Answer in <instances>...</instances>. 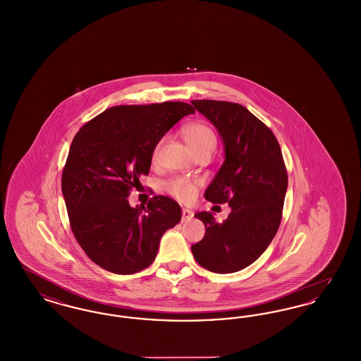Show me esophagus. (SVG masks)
I'll use <instances>...</instances> for the list:
<instances>
[{
	"instance_id": "obj_1",
	"label": "esophagus",
	"mask_w": 361,
	"mask_h": 361,
	"mask_svg": "<svg viewBox=\"0 0 361 361\" xmlns=\"http://www.w3.org/2000/svg\"><path fill=\"white\" fill-rule=\"evenodd\" d=\"M193 218V211L189 208H183V222L190 221Z\"/></svg>"
}]
</instances>
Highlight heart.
<instances>
[{
  "label": "heart",
  "mask_w": 361,
  "mask_h": 361,
  "mask_svg": "<svg viewBox=\"0 0 361 361\" xmlns=\"http://www.w3.org/2000/svg\"><path fill=\"white\" fill-rule=\"evenodd\" d=\"M181 134L184 140L187 142L189 149L195 155L204 154V153L211 154L216 147V135L212 131V128L208 127L204 123H200V121L188 123L181 128ZM159 146L161 143H158L154 147L153 161H155L158 157ZM197 187L199 184L196 181L177 177L166 184V190L180 202H189L195 197Z\"/></svg>",
  "instance_id": "b5f03b06"
}]
</instances>
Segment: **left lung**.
I'll return each mask as SVG.
<instances>
[{"mask_svg":"<svg viewBox=\"0 0 361 361\" xmlns=\"http://www.w3.org/2000/svg\"><path fill=\"white\" fill-rule=\"evenodd\" d=\"M192 104L216 127L224 146V164L204 197L214 204L228 203L231 212L221 224L211 212H197L206 234L190 250L211 272H238L265 252L277 233L288 185L284 159L274 133L240 104Z\"/></svg>","mask_w":361,"mask_h":361,"instance_id":"8db88e82","label":"left lung"}]
</instances>
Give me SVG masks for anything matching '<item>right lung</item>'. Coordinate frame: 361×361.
<instances>
[{"label":"right lung","mask_w":361,"mask_h":361,"mask_svg":"<svg viewBox=\"0 0 361 361\" xmlns=\"http://www.w3.org/2000/svg\"><path fill=\"white\" fill-rule=\"evenodd\" d=\"M189 114L193 106L180 102L118 105L73 139L62 172L70 227L86 256L108 272L133 275L147 268L164 233L180 222L181 208L168 196L135 208L127 197L149 174L161 137Z\"/></svg>","instance_id":"right-lung-1"}]
</instances>
